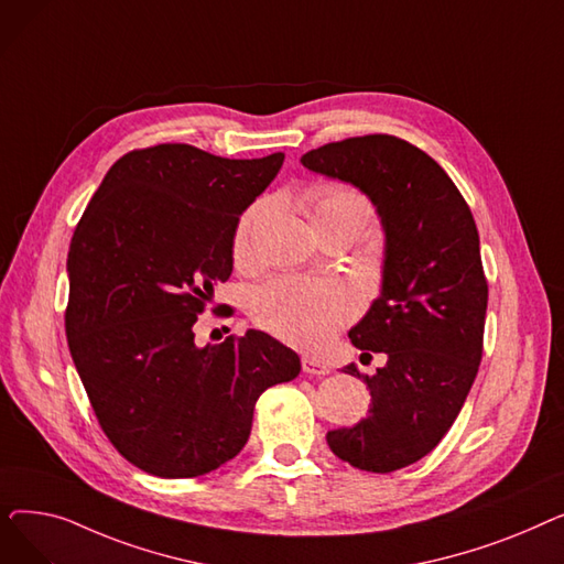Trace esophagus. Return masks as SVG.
<instances>
[{
    "mask_svg": "<svg viewBox=\"0 0 564 564\" xmlns=\"http://www.w3.org/2000/svg\"><path fill=\"white\" fill-rule=\"evenodd\" d=\"M302 370H304L306 375H317V377L329 375V368H327V366L319 364L317 359H311V357H304V359H302Z\"/></svg>",
    "mask_w": 564,
    "mask_h": 564,
    "instance_id": "esophagus-1",
    "label": "esophagus"
}]
</instances>
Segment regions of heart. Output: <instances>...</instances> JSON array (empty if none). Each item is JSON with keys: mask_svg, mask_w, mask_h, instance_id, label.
Masks as SVG:
<instances>
[{"mask_svg": "<svg viewBox=\"0 0 564 564\" xmlns=\"http://www.w3.org/2000/svg\"><path fill=\"white\" fill-rule=\"evenodd\" d=\"M270 200H258L237 221L232 256L247 260L253 232L270 213ZM308 217L317 228L338 221L357 224L361 230L370 224L368 200L343 185H319L308 192ZM357 311V300L338 281L274 279L256 292L253 317L262 329L297 347H319L327 343Z\"/></svg>", "mask_w": 564, "mask_h": 564, "instance_id": "b5f03b06", "label": "heart"}]
</instances>
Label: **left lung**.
Here are the masks:
<instances>
[{
	"mask_svg": "<svg viewBox=\"0 0 564 564\" xmlns=\"http://www.w3.org/2000/svg\"><path fill=\"white\" fill-rule=\"evenodd\" d=\"M302 164L366 194L383 228L379 297L349 340L389 361L375 375L343 368L372 402L368 419L327 443L351 466L391 473L438 446L478 375L489 297L478 228L448 173L398 137L319 145Z\"/></svg>",
	"mask_w": 564,
	"mask_h": 564,
	"instance_id": "obj_1",
	"label": "left lung"
}]
</instances>
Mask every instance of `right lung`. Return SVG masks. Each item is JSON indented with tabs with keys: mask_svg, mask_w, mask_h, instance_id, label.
I'll use <instances>...</instances> for the list:
<instances>
[{
	"mask_svg": "<svg viewBox=\"0 0 564 564\" xmlns=\"http://www.w3.org/2000/svg\"><path fill=\"white\" fill-rule=\"evenodd\" d=\"M283 160H226L187 143L132 151L107 171L75 228L73 361L116 451L153 476L196 478L232 459L262 391L302 370L264 332L194 340L205 302L232 272L237 221Z\"/></svg>",
	"mask_w": 564,
	"mask_h": 564,
	"instance_id": "add662e5",
	"label": "right lung"
}]
</instances>
